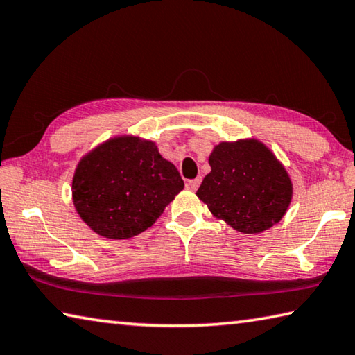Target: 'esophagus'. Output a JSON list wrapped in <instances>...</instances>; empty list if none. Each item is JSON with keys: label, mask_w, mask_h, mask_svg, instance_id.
Returning a JSON list of instances; mask_svg holds the SVG:
<instances>
[{"label": "esophagus", "mask_w": 355, "mask_h": 355, "mask_svg": "<svg viewBox=\"0 0 355 355\" xmlns=\"http://www.w3.org/2000/svg\"><path fill=\"white\" fill-rule=\"evenodd\" d=\"M200 184V178H196V179H191V180H187V189L191 190V191H196L198 187Z\"/></svg>", "instance_id": "obj_1"}]
</instances>
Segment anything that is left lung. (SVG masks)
<instances>
[{
    "instance_id": "obj_1",
    "label": "left lung",
    "mask_w": 355,
    "mask_h": 355,
    "mask_svg": "<svg viewBox=\"0 0 355 355\" xmlns=\"http://www.w3.org/2000/svg\"><path fill=\"white\" fill-rule=\"evenodd\" d=\"M209 164L211 171L196 196L216 219L247 235L269 230L283 219L293 185L286 166L266 144L255 137L219 142Z\"/></svg>"
}]
</instances>
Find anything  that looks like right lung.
Here are the masks:
<instances>
[{
    "mask_svg": "<svg viewBox=\"0 0 355 355\" xmlns=\"http://www.w3.org/2000/svg\"><path fill=\"white\" fill-rule=\"evenodd\" d=\"M184 190V180L156 142L114 136L78 160L72 202L97 235L128 239L145 232Z\"/></svg>",
    "mask_w": 355,
    "mask_h": 355,
    "instance_id": "add662e5",
    "label": "right lung"
}]
</instances>
